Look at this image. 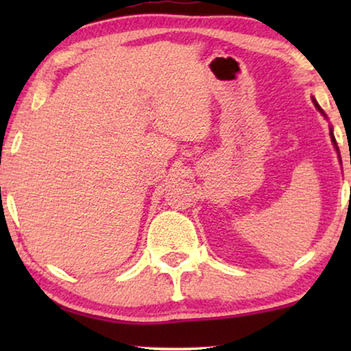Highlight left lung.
Returning a JSON list of instances; mask_svg holds the SVG:
<instances>
[{"mask_svg":"<svg viewBox=\"0 0 351 351\" xmlns=\"http://www.w3.org/2000/svg\"><path fill=\"white\" fill-rule=\"evenodd\" d=\"M313 102H315V107H316V108H318V110H319V112L324 114V112H323V110H321V107H319V105H318V102H316V100H313ZM330 136H332V142H334V145H335V148H337V150H339L337 143H335V138H334V134H332V131H330Z\"/></svg>","mask_w":351,"mask_h":351,"instance_id":"1","label":"left lung"}]
</instances>
